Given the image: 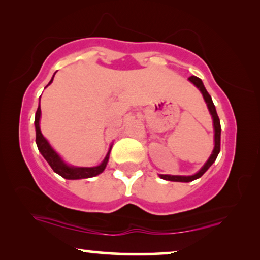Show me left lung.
Returning a JSON list of instances; mask_svg holds the SVG:
<instances>
[{
  "mask_svg": "<svg viewBox=\"0 0 260 260\" xmlns=\"http://www.w3.org/2000/svg\"><path fill=\"white\" fill-rule=\"evenodd\" d=\"M188 80L190 81L191 84L194 85V86H197L199 88V91L201 92L202 97H204L206 104H207V108H208V111L211 113L212 116V119H213V130H214V148H213V151L211 156H209V158L207 159V162L205 163L204 166L201 167V169L199 170L198 173L193 174V175H188V176H184V175H163V174H159V177L163 180H167V181H174V182H190V181H194L199 179V177H201L204 174L207 172V169L211 167L213 163L215 162L216 157H218L219 152H220V136H221V126H220V119L218 117V113H216V110H215V106L213 104V101H212V97L209 95V93L206 90L204 83H202V80L200 78L195 77V76H191L188 78Z\"/></svg>",
  "mask_w": 260,
  "mask_h": 260,
  "instance_id": "obj_1",
  "label": "left lung"
}]
</instances>
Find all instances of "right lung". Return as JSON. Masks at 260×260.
I'll return each instance as SVG.
<instances>
[{"label":"right lung","mask_w":260,"mask_h":260,"mask_svg":"<svg viewBox=\"0 0 260 260\" xmlns=\"http://www.w3.org/2000/svg\"><path fill=\"white\" fill-rule=\"evenodd\" d=\"M54 76H55V73L53 74L52 79L48 83V85L52 84ZM40 118H41V108H40V102H39V108L37 110V113H35V120H34L35 131H37V138H35V142H37L39 151L41 152V155L44 156V158L48 162V165L52 167V169L54 170L56 174H59L60 176H62L63 179H67V180H80V179H88V177L97 176L101 173L104 172V169L106 168V165H108V162H109L110 151H111L112 144L110 145L108 154H106L105 158L103 159L101 165H98L95 167L70 166V165H67L65 161H63V159L61 158V156H60L58 152H56L54 149L52 148V145L48 143V141L46 140V138L44 137V135L41 134Z\"/></svg>","instance_id":"obj_1"}]
</instances>
